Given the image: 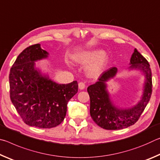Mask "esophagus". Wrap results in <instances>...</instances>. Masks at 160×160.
<instances>
[{
  "instance_id": "obj_1",
  "label": "esophagus",
  "mask_w": 160,
  "mask_h": 160,
  "mask_svg": "<svg viewBox=\"0 0 160 160\" xmlns=\"http://www.w3.org/2000/svg\"><path fill=\"white\" fill-rule=\"evenodd\" d=\"M78 87H79L80 90H84L85 88V84L82 82H79V84H78Z\"/></svg>"
}]
</instances>
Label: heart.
<instances>
[{
    "mask_svg": "<svg viewBox=\"0 0 160 160\" xmlns=\"http://www.w3.org/2000/svg\"><path fill=\"white\" fill-rule=\"evenodd\" d=\"M78 64L87 65L85 73L89 78H97L101 75L107 67L109 56L101 48H93L78 53L72 57Z\"/></svg>",
    "mask_w": 160,
    "mask_h": 160,
    "instance_id": "b5f03b06",
    "label": "heart"
}]
</instances>
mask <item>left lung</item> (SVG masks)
<instances>
[{"label":"left lung","mask_w":160,"mask_h":160,"mask_svg":"<svg viewBox=\"0 0 160 160\" xmlns=\"http://www.w3.org/2000/svg\"><path fill=\"white\" fill-rule=\"evenodd\" d=\"M128 71L138 70L144 75L142 93L136 104L129 107L116 105L108 90L107 82L116 77L118 69L111 68L103 72L99 81L88 88L90 97V116L99 126L107 130H119L133 125L138 120L152 94V72L148 61L135 48Z\"/></svg>","instance_id":"left-lung-1"}]
</instances>
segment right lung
Here are the masks:
<instances>
[{"instance_id":"obj_1","label":"right lung","mask_w":160,"mask_h":160,"mask_svg":"<svg viewBox=\"0 0 160 160\" xmlns=\"http://www.w3.org/2000/svg\"><path fill=\"white\" fill-rule=\"evenodd\" d=\"M49 56L37 44L26 48L18 56L9 75L10 99L28 126L51 128L64 120L67 104L78 92L77 81L58 84L35 62Z\"/></svg>"}]
</instances>
